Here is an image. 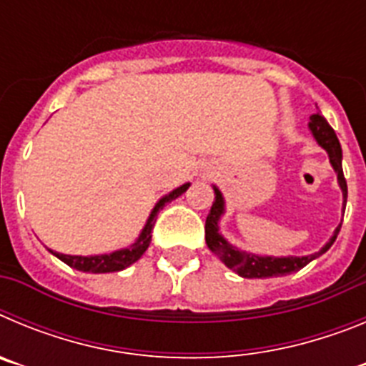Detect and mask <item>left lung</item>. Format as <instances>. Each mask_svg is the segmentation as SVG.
I'll use <instances>...</instances> for the list:
<instances>
[{"label": "left lung", "mask_w": 366, "mask_h": 366, "mask_svg": "<svg viewBox=\"0 0 366 366\" xmlns=\"http://www.w3.org/2000/svg\"><path fill=\"white\" fill-rule=\"evenodd\" d=\"M310 132L313 134L315 141L328 152L330 163L334 167L335 174H337L339 187L342 190V209L347 207V179L342 176V150L341 144H339V139L335 135L334 128L326 122V119L319 113H313L310 117ZM214 202H212L211 212L205 219V242L209 245L212 253L219 258V260L232 269L234 273H238L244 279H269V277H282V274L295 273V271L302 269L304 266H308L310 262L315 260V258L321 257L322 253H326L332 244L335 242L339 234V225L335 229L334 236L330 238L328 244L317 251V253L308 254V257H258V254L247 253V251H240L238 247L229 244L222 234H219L218 222L222 218L223 211H225V202H223V196L218 189L214 187Z\"/></svg>", "instance_id": "8db88e82"}]
</instances>
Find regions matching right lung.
Returning a JSON list of instances; mask_svg holds the SVG:
<instances>
[{
    "instance_id": "1",
    "label": "right lung",
    "mask_w": 366,
    "mask_h": 366,
    "mask_svg": "<svg viewBox=\"0 0 366 366\" xmlns=\"http://www.w3.org/2000/svg\"><path fill=\"white\" fill-rule=\"evenodd\" d=\"M190 187V183H185V185L177 187L176 190H172L170 194H167L164 198H161L159 202L155 203L154 211L150 212V218H148L147 225L141 231L137 240L132 245H128L126 249H121V251H113L109 254H95V257H76V254H62L56 253V251H51L56 258H60L62 262H66L67 266L73 267V269L84 271V273H113V271H121L126 269L128 266H132L134 262H137L139 258L143 257V253L148 249L152 242V231H154L155 218L159 214V211L167 205L168 202L176 199L177 196L185 192Z\"/></svg>"
}]
</instances>
